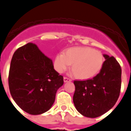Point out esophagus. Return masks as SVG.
<instances>
[{"label":"esophagus","mask_w":131,"mask_h":131,"mask_svg":"<svg viewBox=\"0 0 131 131\" xmlns=\"http://www.w3.org/2000/svg\"><path fill=\"white\" fill-rule=\"evenodd\" d=\"M63 81L65 82V83H67V82H70L71 81V80L70 79L68 78V77H63Z\"/></svg>","instance_id":"1"}]
</instances>
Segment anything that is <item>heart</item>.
I'll list each match as a JSON object with an SVG mask.
<instances>
[{"mask_svg": "<svg viewBox=\"0 0 131 131\" xmlns=\"http://www.w3.org/2000/svg\"><path fill=\"white\" fill-rule=\"evenodd\" d=\"M103 63L104 58L100 52L90 47H73L67 49L64 54L56 56L54 66L58 72L62 73L71 64L77 78L88 79L100 71Z\"/></svg>", "mask_w": 131, "mask_h": 131, "instance_id": "1", "label": "heart"}]
</instances>
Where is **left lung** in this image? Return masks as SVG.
Instances as JSON below:
<instances>
[{
  "instance_id": "1",
  "label": "left lung",
  "mask_w": 131,
  "mask_h": 131,
  "mask_svg": "<svg viewBox=\"0 0 131 131\" xmlns=\"http://www.w3.org/2000/svg\"><path fill=\"white\" fill-rule=\"evenodd\" d=\"M106 59L100 70L91 79L74 81V105L81 115L95 118L108 112L119 96L121 68L113 56L104 54Z\"/></svg>"
}]
</instances>
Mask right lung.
Listing matches in <instances>:
<instances>
[{
	"label": "right lung",
	"instance_id": "right-lung-1",
	"mask_svg": "<svg viewBox=\"0 0 131 131\" xmlns=\"http://www.w3.org/2000/svg\"><path fill=\"white\" fill-rule=\"evenodd\" d=\"M63 84V76L37 45L27 43L16 50L10 63L8 84L12 96L21 110L31 115L47 112Z\"/></svg>",
	"mask_w": 131,
	"mask_h": 131
}]
</instances>
